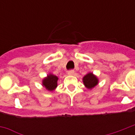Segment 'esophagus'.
Segmentation results:
<instances>
[{
    "instance_id": "34e87169",
    "label": "esophagus",
    "mask_w": 135,
    "mask_h": 135,
    "mask_svg": "<svg viewBox=\"0 0 135 135\" xmlns=\"http://www.w3.org/2000/svg\"><path fill=\"white\" fill-rule=\"evenodd\" d=\"M74 74H75V71L74 70H69L68 71V75H69V76H74Z\"/></svg>"
}]
</instances>
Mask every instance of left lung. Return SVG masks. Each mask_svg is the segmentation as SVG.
Segmentation results:
<instances>
[{
  "label": "left lung",
  "instance_id": "obj_1",
  "mask_svg": "<svg viewBox=\"0 0 135 135\" xmlns=\"http://www.w3.org/2000/svg\"><path fill=\"white\" fill-rule=\"evenodd\" d=\"M83 84L87 88L91 90L98 84L99 80L96 76H94L92 73H88L83 78Z\"/></svg>",
  "mask_w": 135,
  "mask_h": 135
}]
</instances>
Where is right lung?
<instances>
[{
	"instance_id": "add662e5",
	"label": "right lung",
	"mask_w": 135,
	"mask_h": 135,
	"mask_svg": "<svg viewBox=\"0 0 135 135\" xmlns=\"http://www.w3.org/2000/svg\"><path fill=\"white\" fill-rule=\"evenodd\" d=\"M57 80H58L57 76L50 74L42 81L43 86L45 87L49 91H53L57 87Z\"/></svg>"
}]
</instances>
